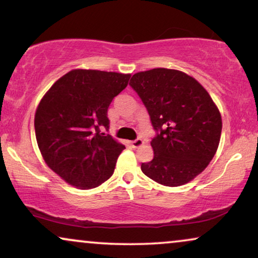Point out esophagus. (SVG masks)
Returning a JSON list of instances; mask_svg holds the SVG:
<instances>
[{
    "instance_id": "esophagus-1",
    "label": "esophagus",
    "mask_w": 258,
    "mask_h": 258,
    "mask_svg": "<svg viewBox=\"0 0 258 258\" xmlns=\"http://www.w3.org/2000/svg\"><path fill=\"white\" fill-rule=\"evenodd\" d=\"M144 144H145V143H144L143 139H137V140L131 141V146H132L133 148H138V147L143 146Z\"/></svg>"
}]
</instances>
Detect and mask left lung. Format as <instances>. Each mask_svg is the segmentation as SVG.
<instances>
[{
    "instance_id": "1",
    "label": "left lung",
    "mask_w": 258,
    "mask_h": 258,
    "mask_svg": "<svg viewBox=\"0 0 258 258\" xmlns=\"http://www.w3.org/2000/svg\"><path fill=\"white\" fill-rule=\"evenodd\" d=\"M132 86L146 106L157 137L152 161L141 164L155 182L177 187L205 170L220 144L219 108L197 79L182 71L157 68L134 74Z\"/></svg>"
}]
</instances>
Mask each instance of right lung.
<instances>
[{
  "label": "right lung",
  "instance_id": "1",
  "mask_svg": "<svg viewBox=\"0 0 258 258\" xmlns=\"http://www.w3.org/2000/svg\"><path fill=\"white\" fill-rule=\"evenodd\" d=\"M130 74L75 69L53 83L35 113L36 140L45 164L65 182L91 189L110 179L125 146L110 134L107 108Z\"/></svg>",
  "mask_w": 258,
  "mask_h": 258
}]
</instances>
